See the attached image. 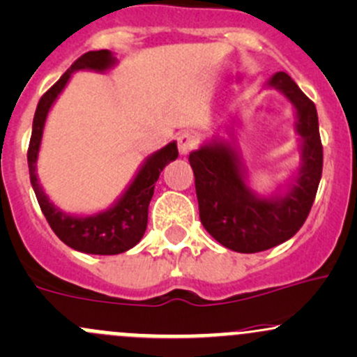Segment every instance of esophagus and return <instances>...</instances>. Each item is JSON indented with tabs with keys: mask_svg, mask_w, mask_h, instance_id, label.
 Returning <instances> with one entry per match:
<instances>
[{
	"mask_svg": "<svg viewBox=\"0 0 357 357\" xmlns=\"http://www.w3.org/2000/svg\"><path fill=\"white\" fill-rule=\"evenodd\" d=\"M176 140H178V149L181 155H188L195 147L198 146V139L191 134V132H181Z\"/></svg>",
	"mask_w": 357,
	"mask_h": 357,
	"instance_id": "34e87169",
	"label": "esophagus"
}]
</instances>
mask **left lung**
I'll return each mask as SVG.
<instances>
[{"label": "left lung", "instance_id": "obj_1", "mask_svg": "<svg viewBox=\"0 0 357 357\" xmlns=\"http://www.w3.org/2000/svg\"><path fill=\"white\" fill-rule=\"evenodd\" d=\"M269 86L283 91L296 108L303 139V166L283 198L262 199L250 193L230 146L211 144L190 154L199 220L215 241L236 252H261L295 236L310 213L322 178L324 147L315 105L287 73L274 74Z\"/></svg>", "mask_w": 357, "mask_h": 357}]
</instances>
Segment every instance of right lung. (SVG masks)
I'll return each instance as SVG.
<instances>
[{"mask_svg":"<svg viewBox=\"0 0 357 357\" xmlns=\"http://www.w3.org/2000/svg\"><path fill=\"white\" fill-rule=\"evenodd\" d=\"M113 62H115V59L109 50H93V52H86L77 61H74V64L62 74L61 79L52 88L47 89L38 101L37 112L33 116L29 152H26L30 181H32L35 197L38 199V205H40L47 222H49L50 229L69 248L86 254H100V256L121 254L139 244L147 229L149 203L154 195L155 181H158L160 171L166 167V164L178 158L176 142L167 144L166 147L152 154L146 160L142 169L139 171V174L135 176L134 183L125 191L123 197L115 203L113 208L103 211V213H96L93 217H69L49 202L42 186L38 185L37 172H35V162H37L38 149H40L47 113L56 101L59 93L68 84L70 74L74 70H105L109 66H113Z\"/></svg>","mask_w":357,"mask_h":357,"instance_id":"add662e5","label":"right lung"}]
</instances>
